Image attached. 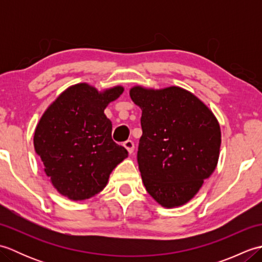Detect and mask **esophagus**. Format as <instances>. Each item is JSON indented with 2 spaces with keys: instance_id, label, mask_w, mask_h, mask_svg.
I'll return each mask as SVG.
<instances>
[{
  "instance_id": "1",
  "label": "esophagus",
  "mask_w": 262,
  "mask_h": 262,
  "mask_svg": "<svg viewBox=\"0 0 262 262\" xmlns=\"http://www.w3.org/2000/svg\"><path fill=\"white\" fill-rule=\"evenodd\" d=\"M124 146L125 148L128 151V153L132 154L133 152H134V148H135V145H134V142H133L132 140H128L126 142H124Z\"/></svg>"
}]
</instances>
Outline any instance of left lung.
I'll return each mask as SVG.
<instances>
[{"label":"left lung","instance_id":"left-lung-1","mask_svg":"<svg viewBox=\"0 0 262 262\" xmlns=\"http://www.w3.org/2000/svg\"><path fill=\"white\" fill-rule=\"evenodd\" d=\"M129 94L142 109L137 162L144 186L164 207L188 203L217 165L219 121L196 96L179 86H134Z\"/></svg>","mask_w":262,"mask_h":262}]
</instances>
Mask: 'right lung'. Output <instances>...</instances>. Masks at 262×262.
<instances>
[{
  "instance_id": "obj_1",
  "label": "right lung",
  "mask_w": 262,
  "mask_h": 262,
  "mask_svg": "<svg viewBox=\"0 0 262 262\" xmlns=\"http://www.w3.org/2000/svg\"><path fill=\"white\" fill-rule=\"evenodd\" d=\"M124 91L115 86L98 92L85 83L69 88L39 120L33 145L47 177L59 193L88 199L105 187L127 149L111 137L113 124L104 109Z\"/></svg>"
}]
</instances>
